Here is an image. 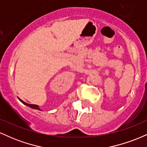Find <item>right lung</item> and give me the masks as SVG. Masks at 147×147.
Segmentation results:
<instances>
[{"label": "right lung", "mask_w": 147, "mask_h": 147, "mask_svg": "<svg viewBox=\"0 0 147 147\" xmlns=\"http://www.w3.org/2000/svg\"><path fill=\"white\" fill-rule=\"evenodd\" d=\"M18 99H19V98H18ZM19 100L21 101V102L22 103H23V104H24L25 105H26V106H29V107L32 108V109H37V110L41 111V109H39V107H38V106L35 105V104H27V103H25V102H23V100H21V99H19Z\"/></svg>", "instance_id": "right-lung-1"}]
</instances>
